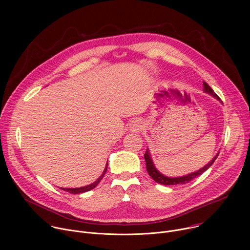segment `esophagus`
<instances>
[{"label":"esophagus","mask_w":250,"mask_h":250,"mask_svg":"<svg viewBox=\"0 0 250 250\" xmlns=\"http://www.w3.org/2000/svg\"><path fill=\"white\" fill-rule=\"evenodd\" d=\"M142 128H144V123H142L140 119H135L131 122L130 129L132 131H140Z\"/></svg>","instance_id":"obj_1"}]
</instances>
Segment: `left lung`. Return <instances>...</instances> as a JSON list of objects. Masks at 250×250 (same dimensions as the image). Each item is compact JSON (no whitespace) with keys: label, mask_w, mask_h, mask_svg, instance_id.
<instances>
[{"label":"left lung","mask_w":250,"mask_h":250,"mask_svg":"<svg viewBox=\"0 0 250 250\" xmlns=\"http://www.w3.org/2000/svg\"><path fill=\"white\" fill-rule=\"evenodd\" d=\"M203 86H204V91L211 96L215 97L216 99L218 100H221L219 98V96L212 91V89L206 83V82H203ZM220 153V152H219ZM219 153L215 156V158H213L209 163H208L205 167L201 168L200 170L196 171V172H193L191 174H188L186 176H182V177H175V178H171V177H167V176H164L163 174H161L156 168L155 166L153 165V162L150 158V155L148 153V151L146 150V153H145V159H146V170L149 174V176L152 178V179L159 183V184H162V185H181V184H187L189 183L190 181H192L193 179H195L196 177L200 176L202 173H204L206 170H208L211 165L212 163L215 162V160L217 159V157L219 156Z\"/></svg>","instance_id":"1"}]
</instances>
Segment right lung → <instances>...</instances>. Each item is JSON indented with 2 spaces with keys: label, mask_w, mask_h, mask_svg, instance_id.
Returning <instances> with one entry per match:
<instances>
[{
  "label": "right lung",
  "mask_w": 250,
  "mask_h": 250,
  "mask_svg": "<svg viewBox=\"0 0 250 250\" xmlns=\"http://www.w3.org/2000/svg\"><path fill=\"white\" fill-rule=\"evenodd\" d=\"M106 169H108V164L105 165V168H104L103 174L100 176L99 179H98L96 182H94V183H92V184H90V185H87V186H84V187H80V188H60V189L63 190V191H65V192H68V193H70V194H81V193H84V192H88V191L94 189V188L100 183V181L103 179L104 175L105 172H106Z\"/></svg>",
  "instance_id": "obj_1"
}]
</instances>
